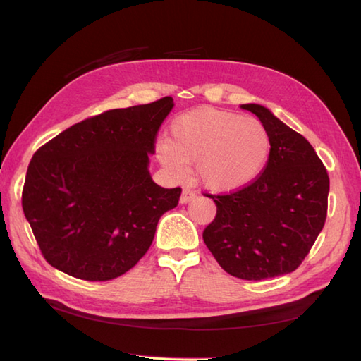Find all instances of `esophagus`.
<instances>
[{"instance_id": "1", "label": "esophagus", "mask_w": 361, "mask_h": 361, "mask_svg": "<svg viewBox=\"0 0 361 361\" xmlns=\"http://www.w3.org/2000/svg\"><path fill=\"white\" fill-rule=\"evenodd\" d=\"M197 197V194L194 192V190H190V189H183V192H181V197H180V203H189V202H192L194 198Z\"/></svg>"}]
</instances>
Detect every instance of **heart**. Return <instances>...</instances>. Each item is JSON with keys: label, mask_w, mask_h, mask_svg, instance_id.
<instances>
[{"label": "heart", "mask_w": 361, "mask_h": 361, "mask_svg": "<svg viewBox=\"0 0 361 361\" xmlns=\"http://www.w3.org/2000/svg\"><path fill=\"white\" fill-rule=\"evenodd\" d=\"M271 140L256 118L198 106L176 116L158 158L181 178L186 164H195L197 178L216 192H233L255 183L270 158Z\"/></svg>", "instance_id": "obj_1"}]
</instances>
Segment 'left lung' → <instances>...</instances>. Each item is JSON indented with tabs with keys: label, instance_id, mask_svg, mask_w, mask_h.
<instances>
[{
	"label": "left lung",
	"instance_id": "obj_1",
	"mask_svg": "<svg viewBox=\"0 0 361 361\" xmlns=\"http://www.w3.org/2000/svg\"><path fill=\"white\" fill-rule=\"evenodd\" d=\"M240 109L267 127L270 158L250 186L209 195L217 216L203 240L226 273L262 281L295 271L309 255L327 216L329 175L310 142L264 105Z\"/></svg>",
	"mask_w": 361,
	"mask_h": 361
}]
</instances>
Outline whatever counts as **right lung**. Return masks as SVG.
<instances>
[{"label":"right lung","mask_w":361,"mask_h":361,"mask_svg":"<svg viewBox=\"0 0 361 361\" xmlns=\"http://www.w3.org/2000/svg\"><path fill=\"white\" fill-rule=\"evenodd\" d=\"M171 96L114 109L66 128L38 149L27 167L23 211L44 259L74 278L110 281L135 267L159 217L181 189L152 180L159 126Z\"/></svg>","instance_id":"obj_1"}]
</instances>
